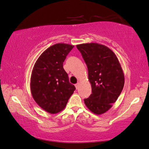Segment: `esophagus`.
Segmentation results:
<instances>
[{
	"instance_id": "obj_1",
	"label": "esophagus",
	"mask_w": 149,
	"mask_h": 149,
	"mask_svg": "<svg viewBox=\"0 0 149 149\" xmlns=\"http://www.w3.org/2000/svg\"><path fill=\"white\" fill-rule=\"evenodd\" d=\"M79 82H78V83H77L76 84H75V87H76L77 89H78V88H79Z\"/></svg>"
}]
</instances>
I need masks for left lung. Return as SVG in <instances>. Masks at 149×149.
Returning <instances> with one entry per match:
<instances>
[{
    "mask_svg": "<svg viewBox=\"0 0 149 149\" xmlns=\"http://www.w3.org/2000/svg\"><path fill=\"white\" fill-rule=\"evenodd\" d=\"M88 68L92 94L84 100L87 108L102 114L111 108L125 84V75L116 54L106 46L98 43L77 45Z\"/></svg>",
    "mask_w": 149,
    "mask_h": 149,
    "instance_id": "8db88e82",
    "label": "left lung"
}]
</instances>
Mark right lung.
Listing matches in <instances>:
<instances>
[{"mask_svg": "<svg viewBox=\"0 0 149 149\" xmlns=\"http://www.w3.org/2000/svg\"><path fill=\"white\" fill-rule=\"evenodd\" d=\"M73 47L65 43L51 46L40 54L32 70V96L38 106L51 114L63 111L75 90L63 68V62Z\"/></svg>", "mask_w": 149, "mask_h": 149, "instance_id": "obj_1", "label": "right lung"}]
</instances>
